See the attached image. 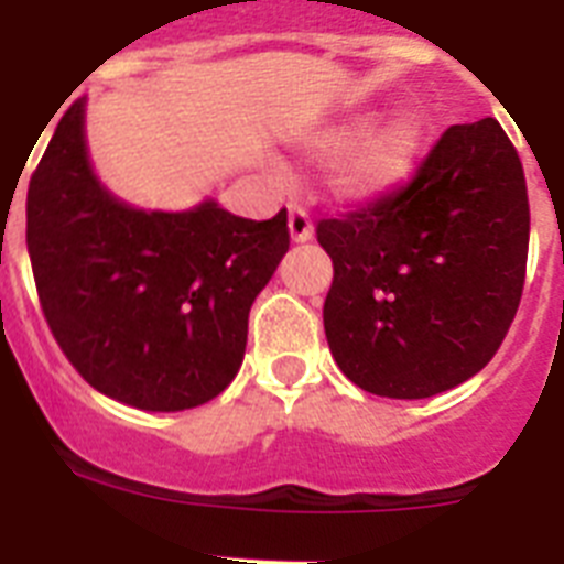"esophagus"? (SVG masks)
Here are the masks:
<instances>
[{"mask_svg": "<svg viewBox=\"0 0 564 564\" xmlns=\"http://www.w3.org/2000/svg\"><path fill=\"white\" fill-rule=\"evenodd\" d=\"M290 238L295 240V243H306V240H312L310 215H306V209L295 206V203H290Z\"/></svg>", "mask_w": 564, "mask_h": 564, "instance_id": "34e87169", "label": "esophagus"}]
</instances>
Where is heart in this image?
Wrapping results in <instances>:
<instances>
[{
	"label": "heart",
	"mask_w": 564,
	"mask_h": 564,
	"mask_svg": "<svg viewBox=\"0 0 564 564\" xmlns=\"http://www.w3.org/2000/svg\"><path fill=\"white\" fill-rule=\"evenodd\" d=\"M378 117V108L349 111L324 122L304 140L310 158H338L326 180L335 200L376 206L395 197L413 177L424 143V122L410 108H401L384 120Z\"/></svg>",
	"instance_id": "1"
}]
</instances>
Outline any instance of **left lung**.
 <instances>
[{"label":"left lung","mask_w":564,"mask_h":564,"mask_svg":"<svg viewBox=\"0 0 564 564\" xmlns=\"http://www.w3.org/2000/svg\"><path fill=\"white\" fill-rule=\"evenodd\" d=\"M531 238L522 160L494 117L451 126L395 197L321 220L324 329L340 372L384 399L465 384L519 310Z\"/></svg>","instance_id":"1"}]
</instances>
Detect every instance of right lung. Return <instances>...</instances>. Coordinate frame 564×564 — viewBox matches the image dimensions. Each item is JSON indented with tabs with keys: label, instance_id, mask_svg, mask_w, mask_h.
I'll return each instance as SVG.
<instances>
[{
	"label": "right lung",
	"instance_id": "obj_1",
	"mask_svg": "<svg viewBox=\"0 0 564 564\" xmlns=\"http://www.w3.org/2000/svg\"><path fill=\"white\" fill-rule=\"evenodd\" d=\"M286 249V209L258 224L212 197L151 212L108 192L88 158L85 99L28 186V254L51 333L94 390L137 410H192L231 384L249 310Z\"/></svg>",
	"mask_w": 564,
	"mask_h": 564
}]
</instances>
